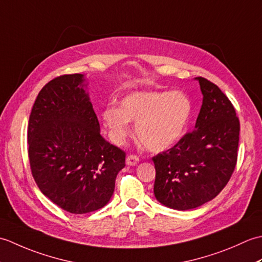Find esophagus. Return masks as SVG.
Segmentation results:
<instances>
[{
	"instance_id": "1",
	"label": "esophagus",
	"mask_w": 262,
	"mask_h": 262,
	"mask_svg": "<svg viewBox=\"0 0 262 262\" xmlns=\"http://www.w3.org/2000/svg\"><path fill=\"white\" fill-rule=\"evenodd\" d=\"M138 162H140V158L135 154H130L126 158V164L127 165H136Z\"/></svg>"
}]
</instances>
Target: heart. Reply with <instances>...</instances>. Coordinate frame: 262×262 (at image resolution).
I'll return each mask as SVG.
<instances>
[{
    "label": "heart",
    "mask_w": 262,
    "mask_h": 262,
    "mask_svg": "<svg viewBox=\"0 0 262 262\" xmlns=\"http://www.w3.org/2000/svg\"><path fill=\"white\" fill-rule=\"evenodd\" d=\"M191 116V102L182 92H134L121 100L120 107L109 104L102 119L115 142L130 133V120L137 122L138 140L151 151L172 147L185 135Z\"/></svg>",
    "instance_id": "heart-1"
}]
</instances>
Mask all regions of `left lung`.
<instances>
[{
    "instance_id": "obj_1",
    "label": "left lung",
    "mask_w": 262,
    "mask_h": 262,
    "mask_svg": "<svg viewBox=\"0 0 262 262\" xmlns=\"http://www.w3.org/2000/svg\"><path fill=\"white\" fill-rule=\"evenodd\" d=\"M196 80L203 104L194 129L152 159L155 198L177 210L196 208L215 198L237 161L240 121L234 107L214 83L204 77Z\"/></svg>"
}]
</instances>
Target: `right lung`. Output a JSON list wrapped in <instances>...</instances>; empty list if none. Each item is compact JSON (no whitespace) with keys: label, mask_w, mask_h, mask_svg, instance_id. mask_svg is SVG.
Masks as SVG:
<instances>
[{"label":"right lung","mask_w":262,"mask_h":262,"mask_svg":"<svg viewBox=\"0 0 262 262\" xmlns=\"http://www.w3.org/2000/svg\"><path fill=\"white\" fill-rule=\"evenodd\" d=\"M83 74L55 77L38 93L28 124L33 179L54 204L85 214L108 204L126 153L100 134Z\"/></svg>","instance_id":"add662e5"}]
</instances>
